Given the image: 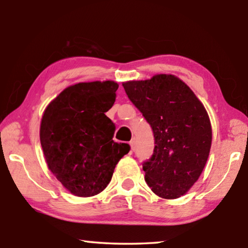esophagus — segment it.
I'll return each instance as SVG.
<instances>
[{
    "instance_id": "1",
    "label": "esophagus",
    "mask_w": 248,
    "mask_h": 248,
    "mask_svg": "<svg viewBox=\"0 0 248 248\" xmlns=\"http://www.w3.org/2000/svg\"><path fill=\"white\" fill-rule=\"evenodd\" d=\"M130 149H131V151H133L134 150V145H136V141H134V140H131V141H130Z\"/></svg>"
}]
</instances>
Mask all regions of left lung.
Returning <instances> with one entry per match:
<instances>
[{"mask_svg":"<svg viewBox=\"0 0 248 248\" xmlns=\"http://www.w3.org/2000/svg\"><path fill=\"white\" fill-rule=\"evenodd\" d=\"M129 99L152 127L154 153L143 164L155 195L177 199L198 180L208 161L212 128L203 104L173 74L123 83Z\"/></svg>","mask_w":248,"mask_h":248,"instance_id":"obj_1","label":"left lung"}]
</instances>
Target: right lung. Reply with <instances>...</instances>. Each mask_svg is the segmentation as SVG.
Instances as JSON below:
<instances>
[{
  "label": "right lung",
  "instance_id": "1",
  "mask_svg": "<svg viewBox=\"0 0 248 248\" xmlns=\"http://www.w3.org/2000/svg\"><path fill=\"white\" fill-rule=\"evenodd\" d=\"M118 83L82 82L66 87L46 107L40 143L48 169L78 197L102 192L130 146L112 140L115 124L105 115L116 100Z\"/></svg>",
  "mask_w": 248,
  "mask_h": 248
}]
</instances>
